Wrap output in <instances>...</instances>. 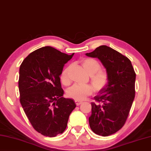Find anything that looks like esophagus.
I'll return each instance as SVG.
<instances>
[{
    "instance_id": "1",
    "label": "esophagus",
    "mask_w": 151,
    "mask_h": 151,
    "mask_svg": "<svg viewBox=\"0 0 151 151\" xmlns=\"http://www.w3.org/2000/svg\"><path fill=\"white\" fill-rule=\"evenodd\" d=\"M82 103V101H75V103H76V105H77V106H78V105H81Z\"/></svg>"
}]
</instances>
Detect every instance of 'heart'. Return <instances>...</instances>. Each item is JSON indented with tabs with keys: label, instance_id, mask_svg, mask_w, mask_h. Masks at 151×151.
Masks as SVG:
<instances>
[{
	"label": "heart",
	"instance_id": "heart-1",
	"mask_svg": "<svg viewBox=\"0 0 151 151\" xmlns=\"http://www.w3.org/2000/svg\"><path fill=\"white\" fill-rule=\"evenodd\" d=\"M82 66L90 75L91 81L97 91H99L104 88L109 81L107 73L101 69V65L97 60L92 58L84 59L82 61ZM70 67H67L62 71L60 79L62 83L68 85L70 83L69 76ZM94 88L91 85L74 84L69 88L67 91L69 97L75 101H82L87 96L92 94Z\"/></svg>",
	"mask_w": 151,
	"mask_h": 151
}]
</instances>
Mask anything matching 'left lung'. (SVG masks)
Masks as SVG:
<instances>
[{"instance_id": "1", "label": "left lung", "mask_w": 151, "mask_h": 151, "mask_svg": "<svg viewBox=\"0 0 151 151\" xmlns=\"http://www.w3.org/2000/svg\"><path fill=\"white\" fill-rule=\"evenodd\" d=\"M86 55L98 58L108 75V83L94 97L98 103H91L89 124L96 134L109 136L128 118L135 97V73L128 58L109 46H100Z\"/></svg>"}]
</instances>
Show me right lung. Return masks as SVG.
<instances>
[{
	"label": "right lung",
	"mask_w": 151,
	"mask_h": 151,
	"mask_svg": "<svg viewBox=\"0 0 151 151\" xmlns=\"http://www.w3.org/2000/svg\"><path fill=\"white\" fill-rule=\"evenodd\" d=\"M73 55L44 46L31 53L20 65V103L34 129L44 136L62 134L76 107L73 99L63 97L60 78Z\"/></svg>",
	"instance_id": "add662e5"
}]
</instances>
